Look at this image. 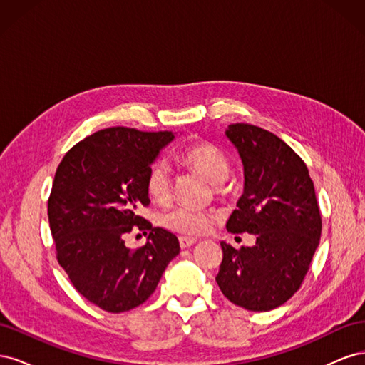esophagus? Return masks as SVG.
Wrapping results in <instances>:
<instances>
[{
    "mask_svg": "<svg viewBox=\"0 0 365 365\" xmlns=\"http://www.w3.org/2000/svg\"><path fill=\"white\" fill-rule=\"evenodd\" d=\"M197 242L196 237H189V236H181L180 237V245L181 248H190L192 245H195Z\"/></svg>",
    "mask_w": 365,
    "mask_h": 365,
    "instance_id": "esophagus-1",
    "label": "esophagus"
}]
</instances>
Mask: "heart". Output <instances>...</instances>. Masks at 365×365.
<instances>
[{
  "instance_id": "obj_1",
  "label": "heart",
  "mask_w": 365,
  "mask_h": 365,
  "mask_svg": "<svg viewBox=\"0 0 365 365\" xmlns=\"http://www.w3.org/2000/svg\"><path fill=\"white\" fill-rule=\"evenodd\" d=\"M181 161L190 169L200 172L205 178L219 185L225 182L230 175V161L225 153L210 143H200L187 148L181 153ZM146 187L149 195L158 202L169 200L172 193V175L169 165L164 161L153 163L146 176ZM215 215L189 207H176L161 216V224L176 233L185 236H200L215 224Z\"/></svg>"
}]
</instances>
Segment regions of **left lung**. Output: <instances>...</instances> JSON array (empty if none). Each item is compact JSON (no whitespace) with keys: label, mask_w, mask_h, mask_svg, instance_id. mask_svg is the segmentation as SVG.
Here are the masks:
<instances>
[{"label":"left lung","mask_w":365,"mask_h":365,"mask_svg":"<svg viewBox=\"0 0 365 365\" xmlns=\"http://www.w3.org/2000/svg\"><path fill=\"white\" fill-rule=\"evenodd\" d=\"M244 164V193L231 213L230 233L256 235L236 250L220 242L216 282L231 303L267 312L300 288L322 236V215L303 160L262 128L236 123L225 130Z\"/></svg>","instance_id":"obj_1"}]
</instances>
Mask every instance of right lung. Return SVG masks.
<instances>
[{
    "label": "right lung",
    "mask_w": 365,
    "mask_h": 365,
    "mask_svg": "<svg viewBox=\"0 0 365 365\" xmlns=\"http://www.w3.org/2000/svg\"><path fill=\"white\" fill-rule=\"evenodd\" d=\"M173 138L170 130L102 129L65 153L54 175L48 222L58 262L77 292L106 312L145 303L180 254L178 237L137 215L150 202L148 170ZM134 226L150 236L130 250L123 237Z\"/></svg>",
    "instance_id": "right-lung-1"
}]
</instances>
